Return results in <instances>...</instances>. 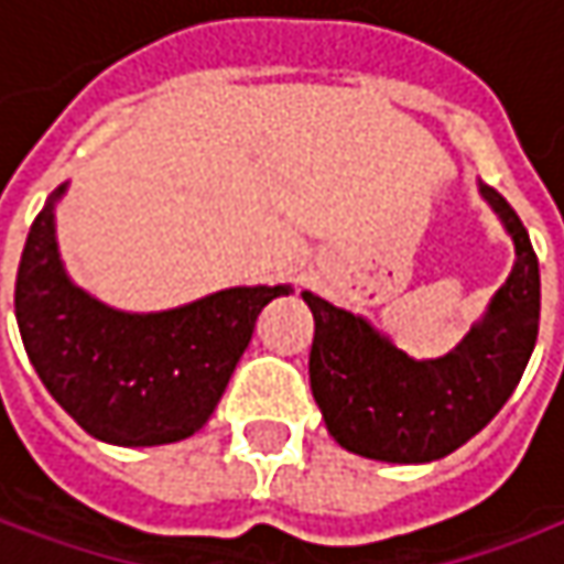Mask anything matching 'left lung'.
<instances>
[{"mask_svg":"<svg viewBox=\"0 0 564 564\" xmlns=\"http://www.w3.org/2000/svg\"><path fill=\"white\" fill-rule=\"evenodd\" d=\"M481 195L513 237L517 262L485 321L449 356L417 362L362 317L304 292L314 314L311 391L343 449L379 463H433L513 394L540 334V262L517 212L488 185Z\"/></svg>","mask_w":564,"mask_h":564,"instance_id":"left-lung-1","label":"left lung"}]
</instances>
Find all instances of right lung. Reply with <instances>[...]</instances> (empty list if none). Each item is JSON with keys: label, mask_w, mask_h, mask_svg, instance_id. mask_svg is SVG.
I'll list each match as a JSON object with an SVG mask.
<instances>
[{"label": "right lung", "mask_w": 564, "mask_h": 564, "mask_svg": "<svg viewBox=\"0 0 564 564\" xmlns=\"http://www.w3.org/2000/svg\"><path fill=\"white\" fill-rule=\"evenodd\" d=\"M31 224L15 279V317L34 372L89 436L160 446L202 430L275 289H227L160 314L111 311L63 272L54 202Z\"/></svg>", "instance_id": "obj_1"}]
</instances>
